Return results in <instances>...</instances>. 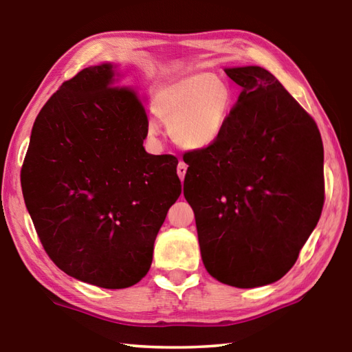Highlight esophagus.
I'll return each instance as SVG.
<instances>
[{"label":"esophagus","mask_w":352,"mask_h":352,"mask_svg":"<svg viewBox=\"0 0 352 352\" xmlns=\"http://www.w3.org/2000/svg\"><path fill=\"white\" fill-rule=\"evenodd\" d=\"M186 170H188V166H186V163H183V162L178 163V166H177V174H178V177H180V180H182V182L184 180Z\"/></svg>","instance_id":"esophagus-1"}]
</instances>
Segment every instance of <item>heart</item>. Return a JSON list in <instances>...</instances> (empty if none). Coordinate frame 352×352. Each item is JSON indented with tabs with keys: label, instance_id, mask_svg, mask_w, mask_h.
Listing matches in <instances>:
<instances>
[{
	"label": "heart",
	"instance_id": "1",
	"mask_svg": "<svg viewBox=\"0 0 352 352\" xmlns=\"http://www.w3.org/2000/svg\"><path fill=\"white\" fill-rule=\"evenodd\" d=\"M232 108V89L217 74L195 73L162 87L153 99L154 113L168 125L178 146L203 151L218 142ZM151 137L160 135L158 122L148 125Z\"/></svg>",
	"mask_w": 352,
	"mask_h": 352
}]
</instances>
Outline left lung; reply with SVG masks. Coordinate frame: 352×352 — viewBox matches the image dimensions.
Instances as JSON below:
<instances>
[{
    "mask_svg": "<svg viewBox=\"0 0 352 352\" xmlns=\"http://www.w3.org/2000/svg\"><path fill=\"white\" fill-rule=\"evenodd\" d=\"M241 87L215 144L184 154L183 192L201 259L238 288L273 284L294 265L323 208L316 122L258 65L224 68Z\"/></svg>",
    "mask_w": 352,
    "mask_h": 352,
    "instance_id": "8db88e82",
    "label": "left lung"
}]
</instances>
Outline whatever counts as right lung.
<instances>
[{
	"label": "right lung",
	"instance_id": "add662e5",
	"mask_svg": "<svg viewBox=\"0 0 352 352\" xmlns=\"http://www.w3.org/2000/svg\"><path fill=\"white\" fill-rule=\"evenodd\" d=\"M120 78L102 62L64 82L33 123L21 169L48 256L68 276L109 290L148 273L157 233L182 194L177 158L144 151V105Z\"/></svg>",
	"mask_w": 352,
	"mask_h": 352
}]
</instances>
